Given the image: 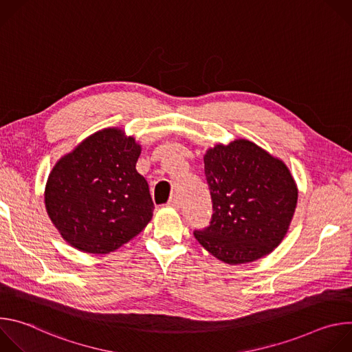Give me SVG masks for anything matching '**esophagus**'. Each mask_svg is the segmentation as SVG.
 <instances>
[{"label": "esophagus", "mask_w": 352, "mask_h": 352, "mask_svg": "<svg viewBox=\"0 0 352 352\" xmlns=\"http://www.w3.org/2000/svg\"><path fill=\"white\" fill-rule=\"evenodd\" d=\"M168 206H171V208H179V206H181V200H179L178 195H174V196L168 200Z\"/></svg>", "instance_id": "obj_1"}]
</instances>
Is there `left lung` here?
<instances>
[{"label": "left lung", "mask_w": 352, "mask_h": 352, "mask_svg": "<svg viewBox=\"0 0 352 352\" xmlns=\"http://www.w3.org/2000/svg\"><path fill=\"white\" fill-rule=\"evenodd\" d=\"M213 214L195 230L197 242L219 261H258L281 242L292 220L298 190L287 166L258 144L238 139L205 155Z\"/></svg>", "instance_id": "1"}]
</instances>
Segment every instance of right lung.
Listing matches in <instances>:
<instances>
[{"label":"right lung","instance_id":"obj_1","mask_svg":"<svg viewBox=\"0 0 352 352\" xmlns=\"http://www.w3.org/2000/svg\"><path fill=\"white\" fill-rule=\"evenodd\" d=\"M140 146L120 129L86 138L53 168L47 213L72 246L109 254L136 236L153 216L147 181L136 171Z\"/></svg>","mask_w":352,"mask_h":352}]
</instances>
